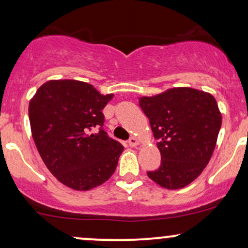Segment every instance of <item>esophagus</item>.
<instances>
[{
  "label": "esophagus",
  "instance_id": "34e87169",
  "mask_svg": "<svg viewBox=\"0 0 248 248\" xmlns=\"http://www.w3.org/2000/svg\"><path fill=\"white\" fill-rule=\"evenodd\" d=\"M127 143H129V145L130 146H137L138 144H139V140L136 137H131L129 139V141H127Z\"/></svg>",
  "mask_w": 248,
  "mask_h": 248
}]
</instances>
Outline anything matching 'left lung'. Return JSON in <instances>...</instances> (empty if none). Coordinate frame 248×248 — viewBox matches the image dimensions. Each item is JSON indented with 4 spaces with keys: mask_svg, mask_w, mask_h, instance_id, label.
Returning a JSON list of instances; mask_svg holds the SVG:
<instances>
[{
    "mask_svg": "<svg viewBox=\"0 0 248 248\" xmlns=\"http://www.w3.org/2000/svg\"><path fill=\"white\" fill-rule=\"evenodd\" d=\"M139 107L158 139L160 166L147 176L161 187L178 190L200 176L212 157L221 113L211 93L187 87L140 97Z\"/></svg>",
    "mask_w": 248,
    "mask_h": 248,
    "instance_id": "1",
    "label": "left lung"
}]
</instances>
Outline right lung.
I'll list each match as a JSON object with an SVG mask.
<instances>
[{
  "mask_svg": "<svg viewBox=\"0 0 248 248\" xmlns=\"http://www.w3.org/2000/svg\"><path fill=\"white\" fill-rule=\"evenodd\" d=\"M113 93L102 94L82 80L51 79L29 102L35 145L58 182L88 191L107 182L124 147L103 130L102 110Z\"/></svg>",
  "mask_w": 248,
  "mask_h": 248,
  "instance_id": "right-lung-1",
  "label": "right lung"
}]
</instances>
